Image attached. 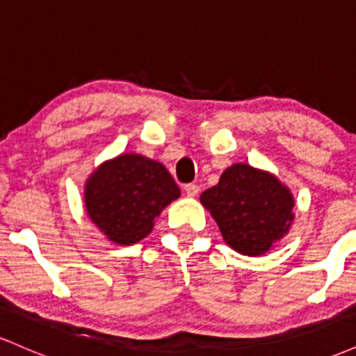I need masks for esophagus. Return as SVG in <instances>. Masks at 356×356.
I'll return each instance as SVG.
<instances>
[{"mask_svg":"<svg viewBox=\"0 0 356 356\" xmlns=\"http://www.w3.org/2000/svg\"><path fill=\"white\" fill-rule=\"evenodd\" d=\"M184 191H186V194L189 195V197H195V195L199 194V186L197 184H186V186H184Z\"/></svg>","mask_w":356,"mask_h":356,"instance_id":"esophagus-1","label":"esophagus"}]
</instances>
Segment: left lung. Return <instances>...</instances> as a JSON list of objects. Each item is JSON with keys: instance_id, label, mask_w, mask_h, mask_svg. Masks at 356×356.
Returning a JSON list of instances; mask_svg holds the SVG:
<instances>
[{"instance_id": "obj_1", "label": "left lung", "mask_w": 356, "mask_h": 356, "mask_svg": "<svg viewBox=\"0 0 356 356\" xmlns=\"http://www.w3.org/2000/svg\"><path fill=\"white\" fill-rule=\"evenodd\" d=\"M224 243L243 256H263L291 229L295 197L275 174L232 164L201 194Z\"/></svg>"}]
</instances>
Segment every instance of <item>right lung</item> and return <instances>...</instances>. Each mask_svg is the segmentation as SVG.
I'll list each match as a JSON object with an SVG mask.
<instances>
[{"label": "right lung", "mask_w": 356, "mask_h": 356, "mask_svg": "<svg viewBox=\"0 0 356 356\" xmlns=\"http://www.w3.org/2000/svg\"><path fill=\"white\" fill-rule=\"evenodd\" d=\"M181 189L161 162L120 154L88 175L83 204L88 219L113 244L130 246L150 234L155 219Z\"/></svg>", "instance_id": "obj_1"}]
</instances>
